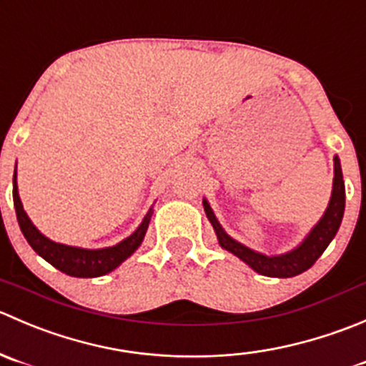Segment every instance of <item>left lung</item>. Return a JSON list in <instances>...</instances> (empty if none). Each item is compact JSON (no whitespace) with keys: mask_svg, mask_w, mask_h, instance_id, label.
Instances as JSON below:
<instances>
[{"mask_svg":"<svg viewBox=\"0 0 366 366\" xmlns=\"http://www.w3.org/2000/svg\"><path fill=\"white\" fill-rule=\"evenodd\" d=\"M335 162V178H332V192L329 204L325 208L324 215L320 217L317 224L311 227L310 233L306 234L305 240L292 251L283 252V254L267 256L263 252L252 251L247 245L240 244L238 240L231 238L229 234L224 231L220 222L217 220L215 213H213L212 206L208 204L206 199H202V206L208 220L212 222L213 229H215L217 240H219L220 247L229 251L242 262L247 263L254 272L262 274L267 277H294L302 274L305 270L310 269L315 262L322 256V252L327 249L332 238L336 237L340 229V224L343 219V209H345V183H343L342 165H340V158H332Z\"/></svg>","mask_w":366,"mask_h":366,"instance_id":"1","label":"left lung"}]
</instances>
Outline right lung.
Instances as JSON below:
<instances>
[{
	"instance_id": "right-lung-1",
	"label": "right lung",
	"mask_w": 366,
	"mask_h": 366,
	"mask_svg": "<svg viewBox=\"0 0 366 366\" xmlns=\"http://www.w3.org/2000/svg\"><path fill=\"white\" fill-rule=\"evenodd\" d=\"M12 194H14V206H16L17 222H19L21 231H23L24 238H26L28 244L31 245V249H34L39 256H42L46 262L51 263L55 269H59L60 272L67 274V276H72V277H99V276H104V274L112 272L114 269H117L124 259H128L129 256L140 247L144 237H146L151 215H153V208H151L149 212H147V215L144 217L142 222H140V226L137 227L128 238H124V240L119 242V244L112 245V247L83 249V247H74V245H65V244H59V242L49 240L48 237H44V234L34 226L30 217H28L26 212H24L23 202H21L19 190H17L16 171H14Z\"/></svg>"
}]
</instances>
